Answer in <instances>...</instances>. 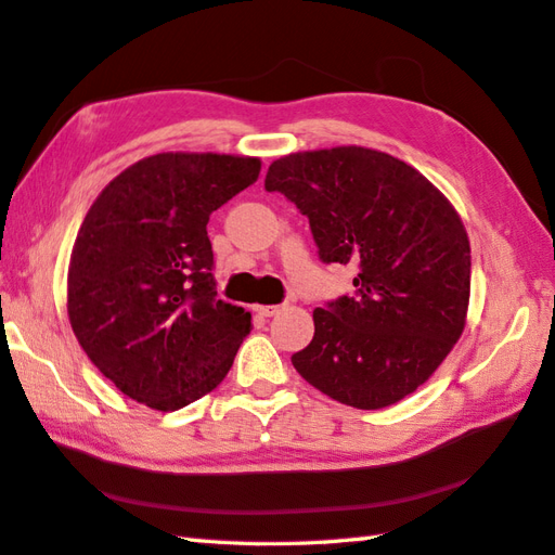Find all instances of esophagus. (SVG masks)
Masks as SVG:
<instances>
[{
    "label": "esophagus",
    "mask_w": 555,
    "mask_h": 555,
    "mask_svg": "<svg viewBox=\"0 0 555 555\" xmlns=\"http://www.w3.org/2000/svg\"><path fill=\"white\" fill-rule=\"evenodd\" d=\"M255 312L260 317H274V314L281 312V307L279 305H257Z\"/></svg>",
    "instance_id": "esophagus-1"
}]
</instances>
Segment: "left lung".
<instances>
[{
    "label": "left lung",
    "instance_id": "1",
    "mask_svg": "<svg viewBox=\"0 0 555 555\" xmlns=\"http://www.w3.org/2000/svg\"><path fill=\"white\" fill-rule=\"evenodd\" d=\"M264 189L307 215L321 260L357 267V295L314 309L293 366L354 409L416 392L466 328L470 241L454 205L416 167L364 146L288 153Z\"/></svg>",
    "mask_w": 555,
    "mask_h": 555
}]
</instances>
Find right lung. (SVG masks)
Here are the masks:
<instances>
[{"label": "right lung", "mask_w": 555, "mask_h": 555, "mask_svg": "<svg viewBox=\"0 0 555 555\" xmlns=\"http://www.w3.org/2000/svg\"><path fill=\"white\" fill-rule=\"evenodd\" d=\"M260 158L156 153L111 179L77 231L68 319L92 364L156 411L224 380L250 312L217 298L208 219L250 186Z\"/></svg>", "instance_id": "1"}]
</instances>
